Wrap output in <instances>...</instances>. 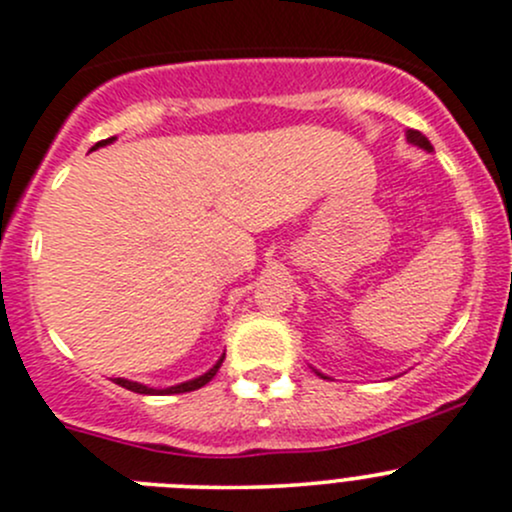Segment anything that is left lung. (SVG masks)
<instances>
[{
	"label": "left lung",
	"mask_w": 512,
	"mask_h": 512,
	"mask_svg": "<svg viewBox=\"0 0 512 512\" xmlns=\"http://www.w3.org/2000/svg\"><path fill=\"white\" fill-rule=\"evenodd\" d=\"M407 139H410L412 144H419V147H422V149H432V144L427 142V137H422V134H419L417 129H410V132H407Z\"/></svg>",
	"instance_id": "obj_1"
}]
</instances>
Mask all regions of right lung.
<instances>
[{
    "label": "right lung",
    "instance_id": "1",
    "mask_svg": "<svg viewBox=\"0 0 512 512\" xmlns=\"http://www.w3.org/2000/svg\"><path fill=\"white\" fill-rule=\"evenodd\" d=\"M112 139H115V137H110V139H102V142L95 144L93 149H98V147H102V144L112 142ZM223 358H225V355H223ZM223 358H220L218 363H215L213 368L208 370L206 375H201V378H196V380H188V383H181V385H174V387H166V390H154V387H147V385L129 383V380H125V378H115V383L120 385V387H125V390L139 392V395H179V392H191V390H198V387H203V385H208V383H211V380L215 378V373H218L220 363H223Z\"/></svg>",
    "mask_w": 512,
    "mask_h": 512
}]
</instances>
